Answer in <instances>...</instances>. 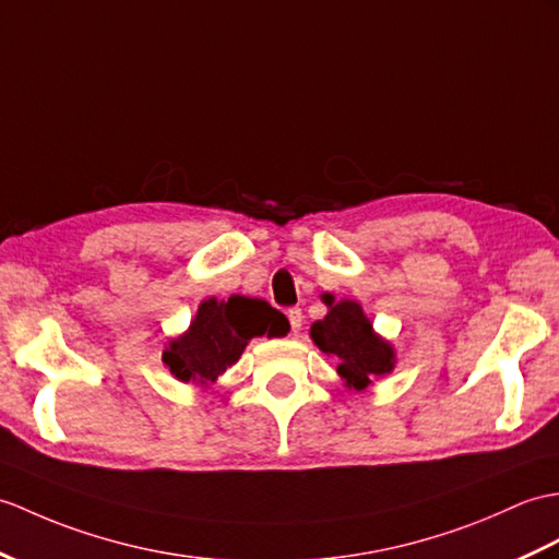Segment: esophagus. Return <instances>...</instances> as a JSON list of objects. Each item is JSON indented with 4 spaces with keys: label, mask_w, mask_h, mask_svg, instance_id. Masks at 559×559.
<instances>
[{
    "label": "esophagus",
    "mask_w": 559,
    "mask_h": 559,
    "mask_svg": "<svg viewBox=\"0 0 559 559\" xmlns=\"http://www.w3.org/2000/svg\"><path fill=\"white\" fill-rule=\"evenodd\" d=\"M288 321H290V331L295 335L300 333V329H302V309H297V307L288 309Z\"/></svg>",
    "instance_id": "34e87169"
}]
</instances>
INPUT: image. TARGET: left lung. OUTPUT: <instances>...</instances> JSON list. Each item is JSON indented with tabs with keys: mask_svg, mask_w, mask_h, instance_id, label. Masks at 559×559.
I'll list each match as a JSON object with an SVG mask.
<instances>
[{
	"mask_svg": "<svg viewBox=\"0 0 559 559\" xmlns=\"http://www.w3.org/2000/svg\"><path fill=\"white\" fill-rule=\"evenodd\" d=\"M323 302L331 307L329 314L317 321L309 333L321 353L338 359V373L347 388L365 391L369 383L391 373L395 365L393 347L373 333L361 307L353 300L335 305L333 295H323Z\"/></svg>",
	"mask_w": 559,
	"mask_h": 559,
	"instance_id": "left-lung-1",
	"label": "left lung"
}]
</instances>
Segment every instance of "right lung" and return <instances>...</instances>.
Masks as SVG:
<instances>
[{"mask_svg": "<svg viewBox=\"0 0 559 559\" xmlns=\"http://www.w3.org/2000/svg\"><path fill=\"white\" fill-rule=\"evenodd\" d=\"M290 323L278 309L257 297L230 295L228 300H204L190 331L168 343L164 365L178 381L214 383L230 365H236L245 345L254 335L281 338Z\"/></svg>", "mask_w": 559, "mask_h": 559, "instance_id": "add662e5", "label": "right lung"}]
</instances>
